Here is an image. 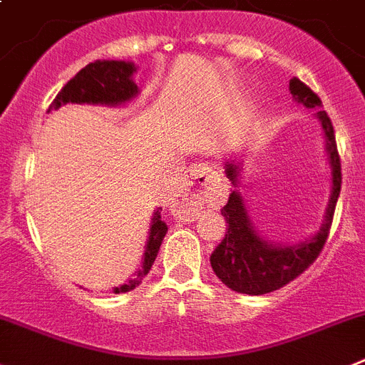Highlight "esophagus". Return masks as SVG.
<instances>
[{"label":"esophagus","instance_id":"1","mask_svg":"<svg viewBox=\"0 0 365 365\" xmlns=\"http://www.w3.org/2000/svg\"><path fill=\"white\" fill-rule=\"evenodd\" d=\"M212 172L213 168L212 165H208V163H195V165L190 166L188 179L193 180V182H199V185H205V182H208V177L212 175ZM200 199H202V192H200V190L188 188L185 192V199H182V206H185V210H179V213H186V215L195 217V213H193L195 212V208H193V206H195Z\"/></svg>","mask_w":365,"mask_h":365}]
</instances>
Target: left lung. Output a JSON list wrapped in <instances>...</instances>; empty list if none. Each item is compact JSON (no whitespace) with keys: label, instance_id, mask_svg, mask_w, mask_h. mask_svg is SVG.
I'll return each mask as SVG.
<instances>
[{"label":"left lung","instance_id":"left-lung-1","mask_svg":"<svg viewBox=\"0 0 365 365\" xmlns=\"http://www.w3.org/2000/svg\"><path fill=\"white\" fill-rule=\"evenodd\" d=\"M289 92L297 103L304 105L306 108L317 110L313 115L319 119L320 126H322L327 160H329L331 168L329 202H327L320 230L315 235L304 239L299 244L272 242L253 226L252 215H250V210L246 208L244 197L237 190L240 185L242 163H239L237 157L224 160V172L232 180L235 190L230 193L228 205L220 210L222 217L228 222V228H226L228 232L224 235L222 242L213 250L210 262L222 284H226L230 289L237 293H246V295L272 293L279 287L286 286L287 282H292L304 269H307L326 244L336 200L340 195L342 172H340V157L336 152L335 130H333L327 113L324 110H319L322 106V101L309 86H306L297 78L289 79Z\"/></svg>","mask_w":365,"mask_h":365}]
</instances>
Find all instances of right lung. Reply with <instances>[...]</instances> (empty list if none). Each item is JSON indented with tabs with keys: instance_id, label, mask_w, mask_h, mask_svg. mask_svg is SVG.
I'll return each mask as SVG.
<instances>
[{
	"instance_id": "right-lung-1",
	"label": "right lung",
	"mask_w": 365,
	"mask_h": 365,
	"mask_svg": "<svg viewBox=\"0 0 365 365\" xmlns=\"http://www.w3.org/2000/svg\"><path fill=\"white\" fill-rule=\"evenodd\" d=\"M137 72L132 61H113V59H98L79 70L68 83L56 96L50 105V110H58L59 106L76 103V105H99V106H123L133 101L139 96L133 73ZM168 226L160 219V210H153L152 222H150L148 239L145 244L141 267L135 272V277L126 280V284L113 287V293L132 292L143 282L152 264L159 253L160 242L165 239Z\"/></svg>"
}]
</instances>
